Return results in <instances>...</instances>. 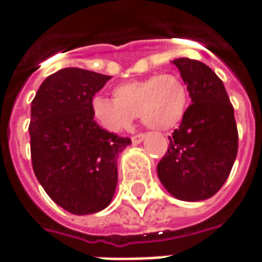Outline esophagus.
Wrapping results in <instances>:
<instances>
[{"instance_id":"obj_1","label":"esophagus","mask_w":262,"mask_h":262,"mask_svg":"<svg viewBox=\"0 0 262 262\" xmlns=\"http://www.w3.org/2000/svg\"><path fill=\"white\" fill-rule=\"evenodd\" d=\"M144 139V133H137L135 136H132V142L133 144H137V143H140Z\"/></svg>"}]
</instances>
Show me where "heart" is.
<instances>
[{"instance_id":"b5f03b06","label":"heart","mask_w":262,"mask_h":262,"mask_svg":"<svg viewBox=\"0 0 262 262\" xmlns=\"http://www.w3.org/2000/svg\"><path fill=\"white\" fill-rule=\"evenodd\" d=\"M112 95L114 99L95 97L91 102L94 119L112 133L127 129L137 115L148 127L167 130L181 122L188 106L187 85L177 74L127 81Z\"/></svg>"}]
</instances>
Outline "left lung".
I'll use <instances>...</instances> for the list:
<instances>
[{
  "label": "left lung",
  "mask_w": 262,
  "mask_h": 262,
  "mask_svg": "<svg viewBox=\"0 0 262 262\" xmlns=\"http://www.w3.org/2000/svg\"><path fill=\"white\" fill-rule=\"evenodd\" d=\"M192 103L157 165L165 189L181 201L213 196L225 184L238 148L234 108L223 82L198 60L177 59Z\"/></svg>",
  "instance_id": "1"
}]
</instances>
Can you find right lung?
<instances>
[{"label": "right lung", "instance_id": "1", "mask_svg": "<svg viewBox=\"0 0 262 262\" xmlns=\"http://www.w3.org/2000/svg\"><path fill=\"white\" fill-rule=\"evenodd\" d=\"M111 78L75 67L59 70L32 101V167L46 193L70 213L108 206L118 184V156L132 143L92 116V98Z\"/></svg>", "mask_w": 262, "mask_h": 262}]
</instances>
